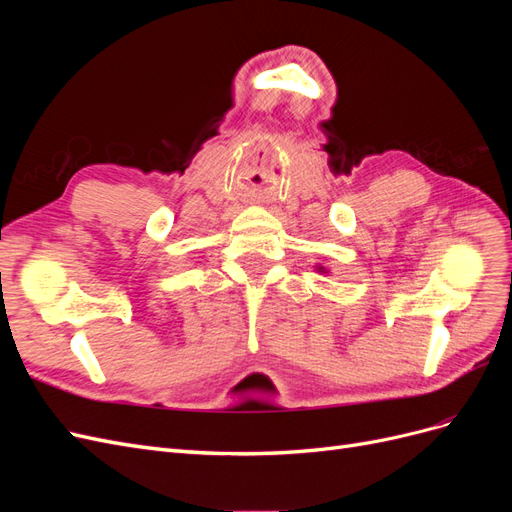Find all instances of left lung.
<instances>
[{
    "mask_svg": "<svg viewBox=\"0 0 512 512\" xmlns=\"http://www.w3.org/2000/svg\"><path fill=\"white\" fill-rule=\"evenodd\" d=\"M316 271H318V273H322V275H324V273H329V269H327V267H322V265H316Z\"/></svg>",
    "mask_w": 512,
    "mask_h": 512,
    "instance_id": "1",
    "label": "left lung"
}]
</instances>
